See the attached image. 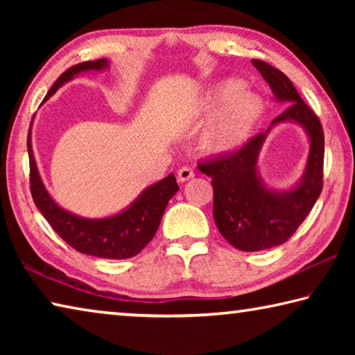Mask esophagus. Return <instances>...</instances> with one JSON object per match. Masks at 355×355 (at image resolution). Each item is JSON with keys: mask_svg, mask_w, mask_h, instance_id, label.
<instances>
[{"mask_svg": "<svg viewBox=\"0 0 355 355\" xmlns=\"http://www.w3.org/2000/svg\"><path fill=\"white\" fill-rule=\"evenodd\" d=\"M194 171L191 169V167H182V169H178V173H177V178H178V182H188V180H191V178H194Z\"/></svg>", "mask_w": 355, "mask_h": 355, "instance_id": "1", "label": "esophagus"}]
</instances>
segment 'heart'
<instances>
[{"mask_svg":"<svg viewBox=\"0 0 355 355\" xmlns=\"http://www.w3.org/2000/svg\"><path fill=\"white\" fill-rule=\"evenodd\" d=\"M244 87L243 80L230 78L203 98V111L208 116L218 112L203 133V146L209 152L228 153L241 147L264 114L263 98Z\"/></svg>","mask_w":355,"mask_h":355,"instance_id":"1","label":"heart"}]
</instances>
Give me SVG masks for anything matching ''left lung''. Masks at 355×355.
I'll use <instances>...</instances> for the list:
<instances>
[{
  "mask_svg": "<svg viewBox=\"0 0 355 355\" xmlns=\"http://www.w3.org/2000/svg\"><path fill=\"white\" fill-rule=\"evenodd\" d=\"M275 98L286 110L272 120L277 125L293 120L310 137V153L304 177L291 191L268 189L258 177L257 161L269 133H258L235 152L199 163V171L211 177L213 216L220 235L244 252L271 249L286 243L311 211L322 191L324 131L320 119L300 98L296 87L279 69L252 59Z\"/></svg>",
  "mask_w": 355,
  "mask_h": 355,
  "instance_id": "8db88e82",
  "label": "left lung"
}]
</instances>
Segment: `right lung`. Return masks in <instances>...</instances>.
<instances>
[{
  "label": "right lung",
  "instance_id": "obj_1",
  "mask_svg": "<svg viewBox=\"0 0 355 355\" xmlns=\"http://www.w3.org/2000/svg\"><path fill=\"white\" fill-rule=\"evenodd\" d=\"M107 67L106 59L86 61L73 65L64 71L48 91L45 100L55 94L64 83L70 81L75 75L87 70H101ZM44 100V101H45ZM28 155H29V184L31 196L44 214L48 224L53 227L70 248L81 254L123 260L139 254L146 245L152 241L158 230L161 218L167 203L178 191L177 180L173 173L164 180L147 188L137 197L133 205L125 211L105 219H84L65 211L55 203L42 183L37 166H35L33 146H31V128L28 131Z\"/></svg>",
  "mask_w": 355,
  "mask_h": 355
}]
</instances>
